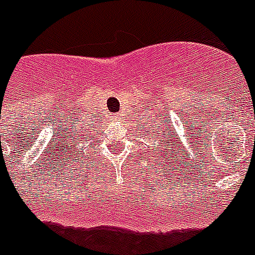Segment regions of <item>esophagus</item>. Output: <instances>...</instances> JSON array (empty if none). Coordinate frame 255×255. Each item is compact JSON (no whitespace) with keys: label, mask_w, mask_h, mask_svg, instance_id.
I'll list each match as a JSON object with an SVG mask.
<instances>
[{"label":"esophagus","mask_w":255,"mask_h":255,"mask_svg":"<svg viewBox=\"0 0 255 255\" xmlns=\"http://www.w3.org/2000/svg\"><path fill=\"white\" fill-rule=\"evenodd\" d=\"M113 117H115V118H117V117H118V115H113Z\"/></svg>","instance_id":"esophagus-1"}]
</instances>
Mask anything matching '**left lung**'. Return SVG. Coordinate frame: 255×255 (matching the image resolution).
<instances>
[{"label": "left lung", "mask_w": 255, "mask_h": 255, "mask_svg": "<svg viewBox=\"0 0 255 255\" xmlns=\"http://www.w3.org/2000/svg\"><path fill=\"white\" fill-rule=\"evenodd\" d=\"M167 136H168V134H167ZM165 138H167V137H165ZM163 141H164V138H163ZM170 143H172V142H167V145H164V147H165L164 150H167L165 152H168V158H169V156H173V155H174L173 147H172L173 145H170ZM174 158H177V156H174Z\"/></svg>", "instance_id": "8db88e82"}]
</instances>
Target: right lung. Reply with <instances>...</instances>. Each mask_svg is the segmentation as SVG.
<instances>
[{
    "mask_svg": "<svg viewBox=\"0 0 255 255\" xmlns=\"http://www.w3.org/2000/svg\"><path fill=\"white\" fill-rule=\"evenodd\" d=\"M85 136H86V134H85ZM87 142H88V140H87V138H86V140L83 141V142H81V140H79L78 142L75 141V142L73 143V145H70V147H69V149H68V155L65 154L66 156H69L70 164H72V161H73V160H81L82 156H83V155L86 154L85 146L87 145ZM78 143L81 145L79 148L78 147ZM90 146H91V145H90Z\"/></svg>",
    "mask_w": 255,
    "mask_h": 255,
    "instance_id": "obj_1",
    "label": "right lung"
}]
</instances>
